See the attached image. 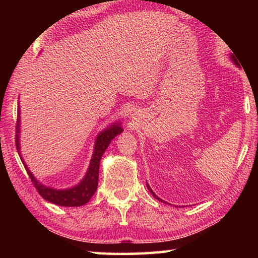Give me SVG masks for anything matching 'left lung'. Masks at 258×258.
Instances as JSON below:
<instances>
[{
	"mask_svg": "<svg viewBox=\"0 0 258 258\" xmlns=\"http://www.w3.org/2000/svg\"><path fill=\"white\" fill-rule=\"evenodd\" d=\"M230 58H231V60H232V62H233V63L235 64V66H237V67H238V61H237V59H235V58H234V56H233V54H231V55H230ZM147 187H148V190H149V191H150V194H151L152 196H154V197H155L156 199H158V200H160V202H161V203H165V202H163V200H161L160 198H158V197H157V196L155 195V192L151 190V187L149 186V184H148V183H147Z\"/></svg>",
	"mask_w": 258,
	"mask_h": 258,
	"instance_id": "8db88e82",
	"label": "left lung"
}]
</instances>
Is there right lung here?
Segmentation results:
<instances>
[{
    "mask_svg": "<svg viewBox=\"0 0 258 258\" xmlns=\"http://www.w3.org/2000/svg\"><path fill=\"white\" fill-rule=\"evenodd\" d=\"M123 127L119 123H112L109 125L108 127L104 128L98 134L97 139H95L94 143V149L92 154V158H91L89 168L85 176L83 177V180L73 187H68V189H54V187L46 186L37 180L36 177L33 175V173L29 171L27 165L21 157L20 152V107L18 103V123H17V134H16V146L18 154L21 158V161L25 166L26 171H27L30 180L34 183L35 187L38 194L42 196V198H44L47 202L52 204L59 205V206L63 207H77L83 206L86 203L90 202V199L92 198V196L95 194L98 187V180H99V167H100V160H101L103 152L106 151L108 146L110 145L112 139L123 132Z\"/></svg>",
    "mask_w": 258,
    "mask_h": 258,
    "instance_id": "1",
    "label": "right lung"
}]
</instances>
